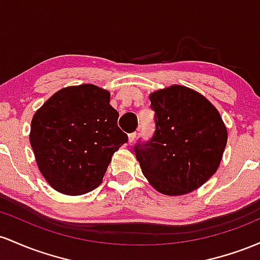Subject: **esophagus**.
I'll return each instance as SVG.
<instances>
[{
  "instance_id": "obj_1",
  "label": "esophagus",
  "mask_w": 260,
  "mask_h": 260,
  "mask_svg": "<svg viewBox=\"0 0 260 260\" xmlns=\"http://www.w3.org/2000/svg\"><path fill=\"white\" fill-rule=\"evenodd\" d=\"M136 139V133H131L129 134V142L131 144V142H134V140Z\"/></svg>"
}]
</instances>
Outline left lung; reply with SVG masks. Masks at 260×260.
<instances>
[{"mask_svg": "<svg viewBox=\"0 0 260 260\" xmlns=\"http://www.w3.org/2000/svg\"><path fill=\"white\" fill-rule=\"evenodd\" d=\"M156 130L135 145L136 159L150 184L166 195H184L214 176L227 144L217 109L194 89L167 87L150 94Z\"/></svg>", "mask_w": 260, "mask_h": 260, "instance_id": "obj_1", "label": "left lung"}]
</instances>
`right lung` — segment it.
I'll return each mask as SVG.
<instances>
[{"instance_id": "add662e5", "label": "right lung", "mask_w": 260, "mask_h": 260, "mask_svg": "<svg viewBox=\"0 0 260 260\" xmlns=\"http://www.w3.org/2000/svg\"><path fill=\"white\" fill-rule=\"evenodd\" d=\"M110 93L80 84L52 94L31 119L30 141L40 173L55 190L86 194L101 184L112 156L127 142Z\"/></svg>"}]
</instances>
